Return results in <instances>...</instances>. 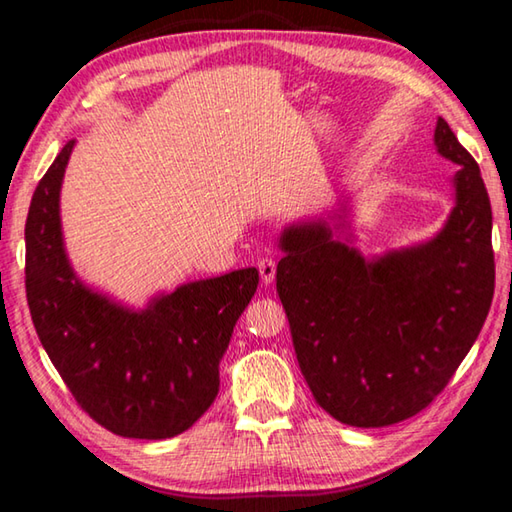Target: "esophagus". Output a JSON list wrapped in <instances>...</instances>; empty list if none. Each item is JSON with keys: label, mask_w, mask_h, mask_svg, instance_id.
Here are the masks:
<instances>
[{"label": "esophagus", "mask_w": 512, "mask_h": 512, "mask_svg": "<svg viewBox=\"0 0 512 512\" xmlns=\"http://www.w3.org/2000/svg\"><path fill=\"white\" fill-rule=\"evenodd\" d=\"M257 268H259V275H262V282L264 284H271L275 280V259L273 257H262L257 262Z\"/></svg>", "instance_id": "obj_1"}]
</instances>
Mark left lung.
<instances>
[{
	"label": "left lung",
	"mask_w": 512,
	"mask_h": 512,
	"mask_svg": "<svg viewBox=\"0 0 512 512\" xmlns=\"http://www.w3.org/2000/svg\"><path fill=\"white\" fill-rule=\"evenodd\" d=\"M456 205L427 244L366 259L327 221L280 237L277 296L318 406L350 427H388L436 400L479 336L495 293L492 210L479 164L440 117Z\"/></svg>",
	"instance_id": "obj_1"
}]
</instances>
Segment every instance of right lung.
<instances>
[{
  "label": "right lung",
  "mask_w": 512,
  "mask_h": 512,
  "mask_svg": "<svg viewBox=\"0 0 512 512\" xmlns=\"http://www.w3.org/2000/svg\"><path fill=\"white\" fill-rule=\"evenodd\" d=\"M74 140L31 198L27 300L42 348L81 409L124 438L187 431L219 393V361L255 296L257 268L187 282L144 309L92 291L69 266L60 232V185Z\"/></svg>",
  "instance_id": "add662e5"
}]
</instances>
